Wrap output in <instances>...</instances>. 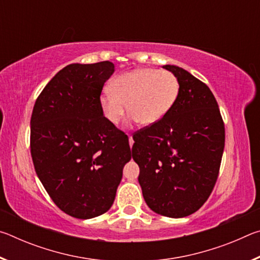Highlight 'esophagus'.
<instances>
[{"mask_svg": "<svg viewBox=\"0 0 260 260\" xmlns=\"http://www.w3.org/2000/svg\"><path fill=\"white\" fill-rule=\"evenodd\" d=\"M128 138H129V146L132 147V146H133L134 141H133V138H132V136H131V135H128Z\"/></svg>", "mask_w": 260, "mask_h": 260, "instance_id": "1", "label": "esophagus"}]
</instances>
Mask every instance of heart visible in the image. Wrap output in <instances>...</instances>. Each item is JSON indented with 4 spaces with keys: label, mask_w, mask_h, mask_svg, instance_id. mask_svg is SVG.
Instances as JSON below:
<instances>
[{
    "label": "heart",
    "mask_w": 260,
    "mask_h": 260,
    "mask_svg": "<svg viewBox=\"0 0 260 260\" xmlns=\"http://www.w3.org/2000/svg\"><path fill=\"white\" fill-rule=\"evenodd\" d=\"M177 77L156 69H136L122 73L99 99L100 109L110 124L118 125L127 111L131 120L151 126L164 119L179 96Z\"/></svg>",
    "instance_id": "b5f03b06"
}]
</instances>
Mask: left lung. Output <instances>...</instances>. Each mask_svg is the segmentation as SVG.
Segmentation results:
<instances>
[{"mask_svg":"<svg viewBox=\"0 0 260 260\" xmlns=\"http://www.w3.org/2000/svg\"><path fill=\"white\" fill-rule=\"evenodd\" d=\"M180 91L164 119L134 135L143 199L153 212L183 218L196 212L217 181L225 126L210 88L182 68L164 65Z\"/></svg>","mask_w":260,"mask_h":260,"instance_id":"8db88e82","label":"left lung"}]
</instances>
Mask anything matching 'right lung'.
I'll use <instances>...</instances> for the list:
<instances>
[{"mask_svg": "<svg viewBox=\"0 0 260 260\" xmlns=\"http://www.w3.org/2000/svg\"><path fill=\"white\" fill-rule=\"evenodd\" d=\"M114 64H70L43 88L30 118V153L39 179L58 208L79 219L111 208L132 158L127 135L100 109Z\"/></svg>", "mask_w": 260, "mask_h": 260, "instance_id": "obj_1", "label": "right lung"}]
</instances>
